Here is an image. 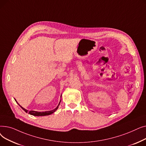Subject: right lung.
Returning a JSON list of instances; mask_svg holds the SVG:
<instances>
[{"instance_id": "obj_1", "label": "right lung", "mask_w": 146, "mask_h": 146, "mask_svg": "<svg viewBox=\"0 0 146 146\" xmlns=\"http://www.w3.org/2000/svg\"><path fill=\"white\" fill-rule=\"evenodd\" d=\"M15 101H16V102H17V101H16V99H15ZM60 102H61V100H60V102H59L58 106L56 107V108L55 109H54V110H51V111H45V112H38V111H28V110H26V109L23 108V107L21 106L18 102H17V103H18V104L21 107V108H22L23 110H24L25 112L29 113L30 115H34V116H45V115H51V114H52V113H53L54 112L58 109V106H59Z\"/></svg>"}]
</instances>
